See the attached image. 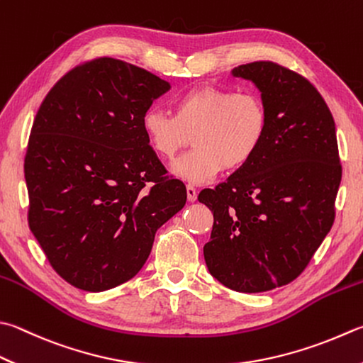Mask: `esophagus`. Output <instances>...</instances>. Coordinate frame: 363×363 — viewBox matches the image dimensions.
<instances>
[{"label": "esophagus", "instance_id": "1", "mask_svg": "<svg viewBox=\"0 0 363 363\" xmlns=\"http://www.w3.org/2000/svg\"><path fill=\"white\" fill-rule=\"evenodd\" d=\"M186 196H188V201L189 202H194L197 199V189L194 186H191V184H188V186H186Z\"/></svg>", "mask_w": 363, "mask_h": 363}]
</instances>
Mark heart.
<instances>
[{"mask_svg": "<svg viewBox=\"0 0 363 363\" xmlns=\"http://www.w3.org/2000/svg\"><path fill=\"white\" fill-rule=\"evenodd\" d=\"M140 128L162 160H174L193 138L194 148L170 172L191 184H205L223 169L237 170L252 160L265 138L267 111L256 94L201 86L175 101L174 115L148 108Z\"/></svg>", "mask_w": 363, "mask_h": 363, "instance_id": "1", "label": "heart"}]
</instances>
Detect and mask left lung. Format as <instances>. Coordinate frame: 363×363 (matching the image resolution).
I'll use <instances>...</instances> for the list:
<instances>
[{
	"label": "left lung",
	"mask_w": 363,
	"mask_h": 363,
	"mask_svg": "<svg viewBox=\"0 0 363 363\" xmlns=\"http://www.w3.org/2000/svg\"><path fill=\"white\" fill-rule=\"evenodd\" d=\"M230 75L261 93L267 133L246 166L197 197L215 218L203 257L225 288L256 294L308 265L335 220L341 166L333 117L308 80L272 61Z\"/></svg>",
	"instance_id": "1"
}]
</instances>
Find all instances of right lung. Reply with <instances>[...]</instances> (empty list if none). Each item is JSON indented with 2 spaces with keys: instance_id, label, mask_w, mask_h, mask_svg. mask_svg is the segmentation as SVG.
Instances as JSON below:
<instances>
[{
  "instance_id": "1",
  "label": "right lung",
  "mask_w": 363,
  "mask_h": 363,
  "mask_svg": "<svg viewBox=\"0 0 363 363\" xmlns=\"http://www.w3.org/2000/svg\"><path fill=\"white\" fill-rule=\"evenodd\" d=\"M167 90L142 67L99 58L67 72L39 107L25 158L28 223L75 288L102 292L138 275L156 230L186 203L140 128Z\"/></svg>"
}]
</instances>
